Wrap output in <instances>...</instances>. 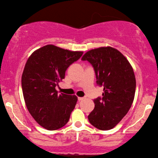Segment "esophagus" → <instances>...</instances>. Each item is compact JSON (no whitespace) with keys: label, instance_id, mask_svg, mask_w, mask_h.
Listing matches in <instances>:
<instances>
[{"label":"esophagus","instance_id":"esophagus-1","mask_svg":"<svg viewBox=\"0 0 158 158\" xmlns=\"http://www.w3.org/2000/svg\"><path fill=\"white\" fill-rule=\"evenodd\" d=\"M84 99H85V98H84V97H79L78 98V100L79 101H81V100H84Z\"/></svg>","mask_w":158,"mask_h":158}]
</instances>
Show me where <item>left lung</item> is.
<instances>
[{"label":"left lung","instance_id":"obj_1","mask_svg":"<svg viewBox=\"0 0 158 158\" xmlns=\"http://www.w3.org/2000/svg\"><path fill=\"white\" fill-rule=\"evenodd\" d=\"M81 60L90 63L96 84L104 87L102 97L94 99L95 108L88 116L89 121L99 130L112 129L127 114L135 98L133 69L119 51L110 47L90 50Z\"/></svg>","mask_w":158,"mask_h":158}]
</instances>
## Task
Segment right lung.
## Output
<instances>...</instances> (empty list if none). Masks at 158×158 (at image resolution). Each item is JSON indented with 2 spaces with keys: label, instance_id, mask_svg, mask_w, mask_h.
Returning a JSON list of instances; mask_svg holds the SVG:
<instances>
[{
  "label": "right lung",
  "instance_id": "add662e5",
  "mask_svg": "<svg viewBox=\"0 0 158 158\" xmlns=\"http://www.w3.org/2000/svg\"><path fill=\"white\" fill-rule=\"evenodd\" d=\"M82 54V52L48 44L34 52L26 63L21 77L26 105L37 123L45 129L58 130L69 121L77 98L59 95L56 87L65 78L68 67Z\"/></svg>",
  "mask_w": 158,
  "mask_h": 158
}]
</instances>
